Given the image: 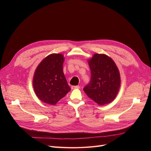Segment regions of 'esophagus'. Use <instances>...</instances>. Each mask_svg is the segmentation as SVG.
<instances>
[{
	"instance_id": "1",
	"label": "esophagus",
	"mask_w": 151,
	"mask_h": 151,
	"mask_svg": "<svg viewBox=\"0 0 151 151\" xmlns=\"http://www.w3.org/2000/svg\"><path fill=\"white\" fill-rule=\"evenodd\" d=\"M80 88V86H72L71 87V89H79Z\"/></svg>"
}]
</instances>
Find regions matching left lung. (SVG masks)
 Listing matches in <instances>:
<instances>
[{"label": "left lung", "instance_id": "obj_1", "mask_svg": "<svg viewBox=\"0 0 151 151\" xmlns=\"http://www.w3.org/2000/svg\"><path fill=\"white\" fill-rule=\"evenodd\" d=\"M91 80L84 91L94 102L103 105L111 102L120 86V76L112 59L104 54H94L89 60Z\"/></svg>", "mask_w": 151, "mask_h": 151}]
</instances>
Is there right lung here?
I'll return each instance as SVG.
<instances>
[{"instance_id": "right-lung-1", "label": "right lung", "mask_w": 151, "mask_h": 151, "mask_svg": "<svg viewBox=\"0 0 151 151\" xmlns=\"http://www.w3.org/2000/svg\"><path fill=\"white\" fill-rule=\"evenodd\" d=\"M63 57L53 53L45 58L37 67L33 77V88L43 102L55 104L70 91L63 72Z\"/></svg>"}]
</instances>
